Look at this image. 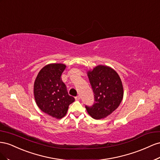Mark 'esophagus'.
I'll return each mask as SVG.
<instances>
[{
  "instance_id": "esophagus-1",
  "label": "esophagus",
  "mask_w": 160,
  "mask_h": 160,
  "mask_svg": "<svg viewBox=\"0 0 160 160\" xmlns=\"http://www.w3.org/2000/svg\"><path fill=\"white\" fill-rule=\"evenodd\" d=\"M75 98H76V100H80V96L78 95V96H77V97H75Z\"/></svg>"
}]
</instances>
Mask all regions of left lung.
Instances as JSON below:
<instances>
[{
    "instance_id": "obj_1",
    "label": "left lung",
    "mask_w": 160,
    "mask_h": 160,
    "mask_svg": "<svg viewBox=\"0 0 160 160\" xmlns=\"http://www.w3.org/2000/svg\"><path fill=\"white\" fill-rule=\"evenodd\" d=\"M94 92V103L85 107L94 119L107 117L119 106L123 97V88L119 76L112 68L98 66L88 72Z\"/></svg>"
}]
</instances>
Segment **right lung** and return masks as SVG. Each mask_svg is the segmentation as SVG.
Wrapping results in <instances>:
<instances>
[{
    "label": "right lung",
    "mask_w": 160,
    "mask_h": 160,
    "mask_svg": "<svg viewBox=\"0 0 160 160\" xmlns=\"http://www.w3.org/2000/svg\"><path fill=\"white\" fill-rule=\"evenodd\" d=\"M66 66L52 63L43 67L36 78L34 96L39 108L45 113L56 118L64 117L74 98L68 93L62 75Z\"/></svg>",
    "instance_id": "obj_1"
}]
</instances>
